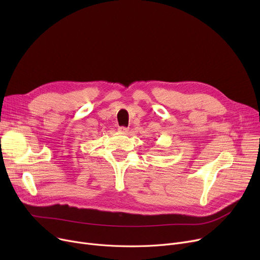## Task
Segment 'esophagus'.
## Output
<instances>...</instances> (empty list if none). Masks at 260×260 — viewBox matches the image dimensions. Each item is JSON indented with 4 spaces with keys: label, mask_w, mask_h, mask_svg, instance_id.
Segmentation results:
<instances>
[{
    "label": "esophagus",
    "mask_w": 260,
    "mask_h": 260,
    "mask_svg": "<svg viewBox=\"0 0 260 260\" xmlns=\"http://www.w3.org/2000/svg\"><path fill=\"white\" fill-rule=\"evenodd\" d=\"M118 131L120 132V133H123V134H126V133H128V128L127 127H123V126H121V127H119L118 128Z\"/></svg>",
    "instance_id": "obj_1"
}]
</instances>
